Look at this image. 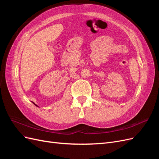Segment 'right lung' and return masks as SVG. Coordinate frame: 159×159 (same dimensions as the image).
Masks as SVG:
<instances>
[{"label":"right lung","mask_w":159,"mask_h":159,"mask_svg":"<svg viewBox=\"0 0 159 159\" xmlns=\"http://www.w3.org/2000/svg\"><path fill=\"white\" fill-rule=\"evenodd\" d=\"M36 106H37V105H36Z\"/></svg>","instance_id":"1"}]
</instances>
